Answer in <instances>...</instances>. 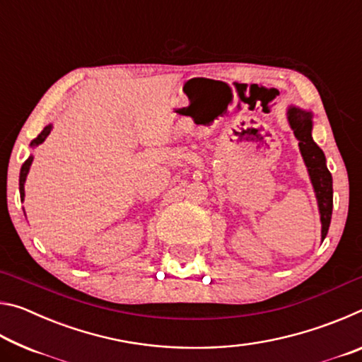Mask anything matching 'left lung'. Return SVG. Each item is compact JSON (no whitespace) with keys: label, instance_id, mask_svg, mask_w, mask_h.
<instances>
[{"label":"left lung","instance_id":"left-lung-1","mask_svg":"<svg viewBox=\"0 0 362 362\" xmlns=\"http://www.w3.org/2000/svg\"><path fill=\"white\" fill-rule=\"evenodd\" d=\"M287 118H289V124L293 129V136L298 140L300 151H302L303 161L311 177V183L315 187L317 206H320L321 212V235L324 240L329 231L330 218H332V175H330L326 166V156H324L322 150L311 137V127H313V124H311V113L291 107L289 112H287Z\"/></svg>","mask_w":362,"mask_h":362}]
</instances>
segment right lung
Wrapping results in <instances>:
<instances>
[{
	"instance_id": "right-lung-1",
	"label": "right lung",
	"mask_w": 362,
	"mask_h": 362,
	"mask_svg": "<svg viewBox=\"0 0 362 362\" xmlns=\"http://www.w3.org/2000/svg\"><path fill=\"white\" fill-rule=\"evenodd\" d=\"M51 129H52V126L49 124V126H46L45 129L41 131V134L38 137H36L35 140H32V146H36V145H40V144H42L46 140V137L49 136V134H51ZM32 161H33V156H30L25 163L22 164V169H21V179H19V189H21V198L23 199V183H25V179H27V174H28V169H30V166H32Z\"/></svg>"
}]
</instances>
